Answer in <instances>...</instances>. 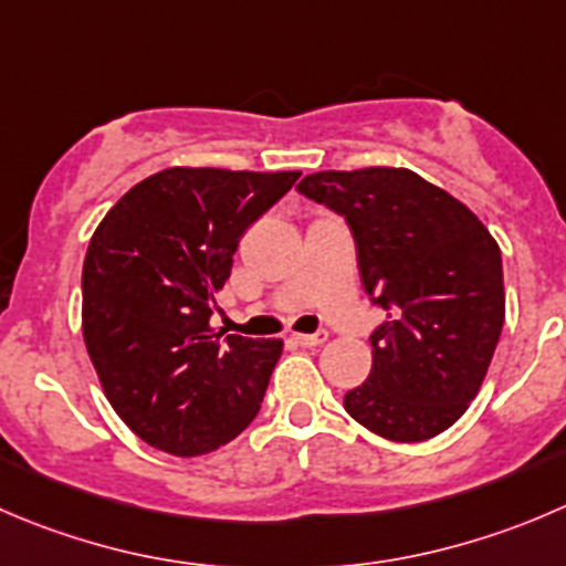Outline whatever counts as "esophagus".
I'll return each mask as SVG.
<instances>
[{
	"label": "esophagus",
	"mask_w": 566,
	"mask_h": 566,
	"mask_svg": "<svg viewBox=\"0 0 566 566\" xmlns=\"http://www.w3.org/2000/svg\"><path fill=\"white\" fill-rule=\"evenodd\" d=\"M328 339V332H315V334H293V343L301 345V348H315V345H323Z\"/></svg>",
	"instance_id": "obj_1"
}]
</instances>
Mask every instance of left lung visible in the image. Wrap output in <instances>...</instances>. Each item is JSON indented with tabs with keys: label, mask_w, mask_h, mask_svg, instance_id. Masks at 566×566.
Masks as SVG:
<instances>
[{
	"label": "left lung",
	"mask_w": 566,
	"mask_h": 566,
	"mask_svg": "<svg viewBox=\"0 0 566 566\" xmlns=\"http://www.w3.org/2000/svg\"><path fill=\"white\" fill-rule=\"evenodd\" d=\"M298 193L345 216L361 287L389 321L345 411L392 442L451 429L479 395L506 317L501 249L468 205L409 168L317 171Z\"/></svg>",
	"instance_id": "obj_1"
}]
</instances>
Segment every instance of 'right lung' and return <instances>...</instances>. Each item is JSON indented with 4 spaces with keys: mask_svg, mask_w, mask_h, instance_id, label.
<instances>
[{
    "mask_svg": "<svg viewBox=\"0 0 566 566\" xmlns=\"http://www.w3.org/2000/svg\"><path fill=\"white\" fill-rule=\"evenodd\" d=\"M301 171L174 166L126 190L82 265V337L115 415L157 451L205 457L260 411L282 339L210 326L245 229Z\"/></svg>",
    "mask_w": 566,
    "mask_h": 566,
    "instance_id": "add662e5",
    "label": "right lung"
}]
</instances>
